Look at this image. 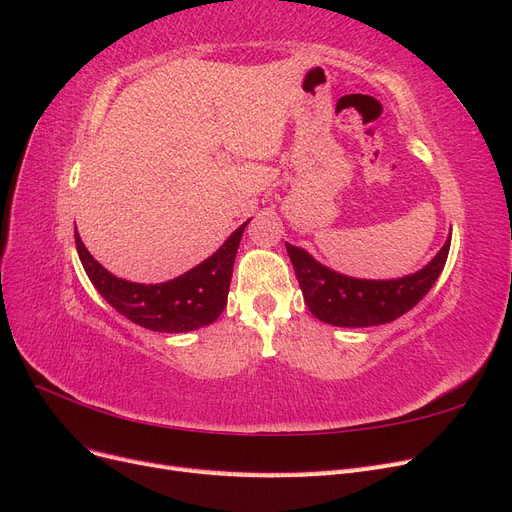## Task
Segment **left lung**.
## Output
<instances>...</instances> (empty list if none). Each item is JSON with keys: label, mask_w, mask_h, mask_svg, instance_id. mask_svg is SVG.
<instances>
[{"label": "left lung", "mask_w": 512, "mask_h": 512, "mask_svg": "<svg viewBox=\"0 0 512 512\" xmlns=\"http://www.w3.org/2000/svg\"><path fill=\"white\" fill-rule=\"evenodd\" d=\"M448 250L451 235L442 250L416 273L397 280H359L324 267L309 252L286 243L309 312L322 322L346 329L378 327L410 312L436 284L446 265Z\"/></svg>", "instance_id": "obj_1"}]
</instances>
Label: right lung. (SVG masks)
<instances>
[{
  "label": "right lung",
  "instance_id": "right-lung-1",
  "mask_svg": "<svg viewBox=\"0 0 512 512\" xmlns=\"http://www.w3.org/2000/svg\"><path fill=\"white\" fill-rule=\"evenodd\" d=\"M243 222L213 252L194 269L185 271L175 280L160 284H138L106 271L100 262L87 252L81 235L74 230L76 252L83 262L87 277L104 301L115 307L121 316L134 324L158 333H188L215 322L224 312L228 301V288L232 267H235L237 247L243 237Z\"/></svg>",
  "mask_w": 512,
  "mask_h": 512
}]
</instances>
